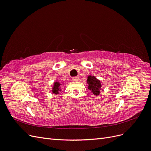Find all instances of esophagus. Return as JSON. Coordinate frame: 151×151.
I'll return each mask as SVG.
<instances>
[{
  "mask_svg": "<svg viewBox=\"0 0 151 151\" xmlns=\"http://www.w3.org/2000/svg\"><path fill=\"white\" fill-rule=\"evenodd\" d=\"M72 80L74 81H79V77H74L72 78Z\"/></svg>",
  "mask_w": 151,
  "mask_h": 151,
  "instance_id": "obj_1",
  "label": "esophagus"
}]
</instances>
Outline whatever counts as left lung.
<instances>
[{
    "label": "left lung",
    "instance_id": "8db88e82",
    "mask_svg": "<svg viewBox=\"0 0 151 151\" xmlns=\"http://www.w3.org/2000/svg\"><path fill=\"white\" fill-rule=\"evenodd\" d=\"M86 82L88 84V88L94 94V96H98L100 94V91H101L102 87L101 81L98 79L95 76L89 75L88 76V79H87Z\"/></svg>",
    "mask_w": 151,
    "mask_h": 151
}]
</instances>
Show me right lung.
I'll return each instance as SVG.
<instances>
[{
  "instance_id": "right-lung-1",
  "label": "right lung",
  "mask_w": 151,
  "mask_h": 151,
  "mask_svg": "<svg viewBox=\"0 0 151 151\" xmlns=\"http://www.w3.org/2000/svg\"><path fill=\"white\" fill-rule=\"evenodd\" d=\"M62 85L58 81H55L54 82L52 89V93L54 94H59L62 91V89L60 86Z\"/></svg>"
}]
</instances>
